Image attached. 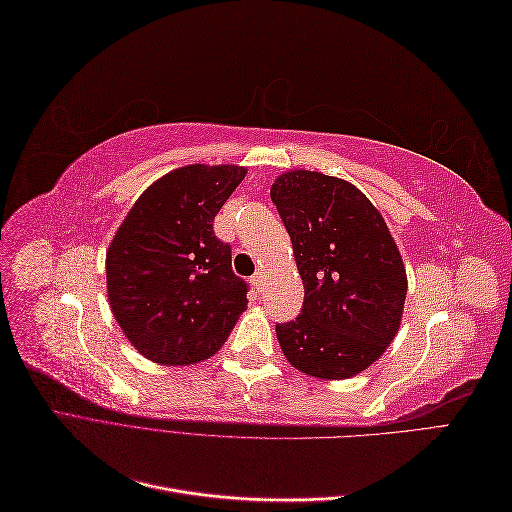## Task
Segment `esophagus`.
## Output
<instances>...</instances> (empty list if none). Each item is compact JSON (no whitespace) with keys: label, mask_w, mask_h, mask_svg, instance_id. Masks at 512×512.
I'll return each mask as SVG.
<instances>
[{"label":"esophagus","mask_w":512,"mask_h":512,"mask_svg":"<svg viewBox=\"0 0 512 512\" xmlns=\"http://www.w3.org/2000/svg\"><path fill=\"white\" fill-rule=\"evenodd\" d=\"M252 286L256 288V290H260V286H262V271H258V273H254V277H252Z\"/></svg>","instance_id":"esophagus-1"}]
</instances>
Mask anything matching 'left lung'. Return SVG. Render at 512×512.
<instances>
[{"label":"left lung","mask_w":512,"mask_h":512,"mask_svg":"<svg viewBox=\"0 0 512 512\" xmlns=\"http://www.w3.org/2000/svg\"><path fill=\"white\" fill-rule=\"evenodd\" d=\"M271 200L305 288L301 316L275 327L284 356L320 380L361 374L404 316L408 277L389 226L356 185L316 170H286Z\"/></svg>","instance_id":"obj_1"}]
</instances>
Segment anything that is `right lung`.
<instances>
[{
  "label": "right lung",
  "instance_id": "1",
  "mask_svg": "<svg viewBox=\"0 0 512 512\" xmlns=\"http://www.w3.org/2000/svg\"><path fill=\"white\" fill-rule=\"evenodd\" d=\"M247 175L237 164H188L138 196L106 250L108 305L128 342L160 365H194L247 309L230 245L213 220Z\"/></svg>",
  "mask_w": 512,
  "mask_h": 512
}]
</instances>
